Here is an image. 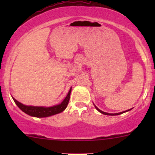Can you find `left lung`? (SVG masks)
Masks as SVG:
<instances>
[{
	"label": "left lung",
	"instance_id": "1",
	"mask_svg": "<svg viewBox=\"0 0 155 155\" xmlns=\"http://www.w3.org/2000/svg\"><path fill=\"white\" fill-rule=\"evenodd\" d=\"M94 106H95V108L97 110V111H98L99 112H100V113H101V114H105V115H110V116H116V115H120V114H123V113H124V112H127V111H130L131 109H132V108H130V109H128V110H126V111H122V112H120V113H116V114H109V113H106V112H104V111H101V110H100L97 107V106H95V104H94Z\"/></svg>",
	"mask_w": 155,
	"mask_h": 155
}]
</instances>
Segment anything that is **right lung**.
Returning <instances> with one entry per match:
<instances>
[{
  "instance_id": "obj_1",
  "label": "right lung",
  "mask_w": 155,
  "mask_h": 155,
  "mask_svg": "<svg viewBox=\"0 0 155 155\" xmlns=\"http://www.w3.org/2000/svg\"><path fill=\"white\" fill-rule=\"evenodd\" d=\"M71 87L69 90L68 93L65 98L61 104L58 105H55V106H50V107H45V106H26L21 104L20 102L17 101L15 98H13L14 101L17 106L20 108L23 112L27 114L30 115L31 117H38V118H42V117H48L55 115L57 114H59L63 112L64 110L67 107L68 104L69 100H70V95L71 92Z\"/></svg>"
}]
</instances>
